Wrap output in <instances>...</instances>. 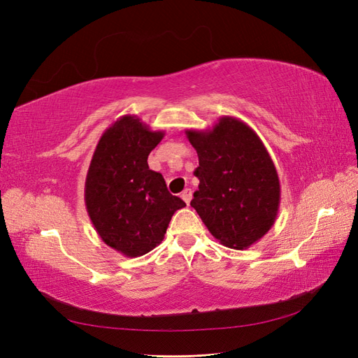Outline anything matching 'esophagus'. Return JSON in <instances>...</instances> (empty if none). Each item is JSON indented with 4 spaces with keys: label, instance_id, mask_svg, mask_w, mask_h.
Wrapping results in <instances>:
<instances>
[{
    "label": "esophagus",
    "instance_id": "34e87169",
    "mask_svg": "<svg viewBox=\"0 0 358 358\" xmlns=\"http://www.w3.org/2000/svg\"><path fill=\"white\" fill-rule=\"evenodd\" d=\"M180 197H182V200L185 201L187 204H189V201H191V199H192V191L189 189V188H187V189H183V192L180 194Z\"/></svg>",
    "mask_w": 358,
    "mask_h": 358
}]
</instances>
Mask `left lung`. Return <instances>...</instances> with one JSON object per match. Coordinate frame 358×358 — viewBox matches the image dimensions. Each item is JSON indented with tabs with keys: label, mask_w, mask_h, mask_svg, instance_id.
<instances>
[{
	"label": "left lung",
	"mask_w": 358,
	"mask_h": 358,
	"mask_svg": "<svg viewBox=\"0 0 358 358\" xmlns=\"http://www.w3.org/2000/svg\"><path fill=\"white\" fill-rule=\"evenodd\" d=\"M185 134L199 155L191 206L224 246L254 245L272 229L280 203L278 171L262 138L233 116Z\"/></svg>",
	"instance_id": "8db88e82"
}]
</instances>
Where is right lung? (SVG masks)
Here are the masks:
<instances>
[{"label":"right lung","instance_id":"right-lung-1","mask_svg":"<svg viewBox=\"0 0 358 358\" xmlns=\"http://www.w3.org/2000/svg\"><path fill=\"white\" fill-rule=\"evenodd\" d=\"M164 137L125 115L99 140L85 182V204L101 241L134 258L158 246L173 213L185 201L171 196L161 173L149 170L150 150Z\"/></svg>","mask_w":358,"mask_h":358}]
</instances>
